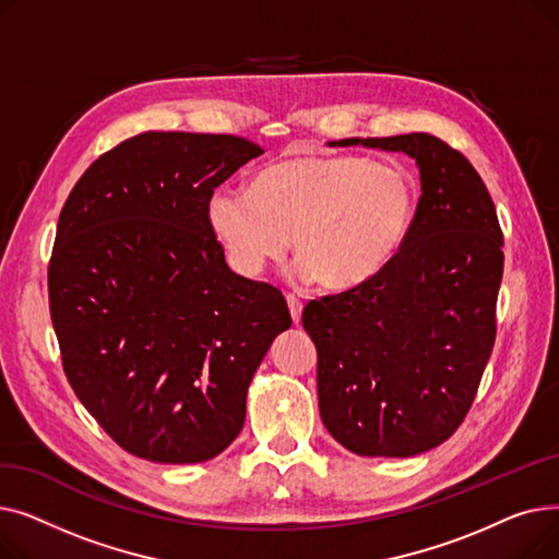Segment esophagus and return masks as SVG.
I'll return each mask as SVG.
<instances>
[{
	"instance_id": "esophagus-1",
	"label": "esophagus",
	"mask_w": 559,
	"mask_h": 559,
	"mask_svg": "<svg viewBox=\"0 0 559 559\" xmlns=\"http://www.w3.org/2000/svg\"><path fill=\"white\" fill-rule=\"evenodd\" d=\"M285 301H287V308H289V314H292V319H295V324H299L301 321V310H304V304L295 297V295H287L285 297Z\"/></svg>"
}]
</instances>
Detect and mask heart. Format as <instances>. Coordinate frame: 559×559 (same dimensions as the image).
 I'll return each mask as SVG.
<instances>
[{"instance_id": "heart-1", "label": "heart", "mask_w": 559, "mask_h": 559, "mask_svg": "<svg viewBox=\"0 0 559 559\" xmlns=\"http://www.w3.org/2000/svg\"><path fill=\"white\" fill-rule=\"evenodd\" d=\"M417 209L403 167L354 154L295 156L262 169L247 190H215L209 224L235 270L255 276L289 247L297 274L356 287L403 247Z\"/></svg>"}]
</instances>
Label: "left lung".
I'll use <instances>...</instances> for the list:
<instances>
[{
	"label": "left lung",
	"mask_w": 559,
	"mask_h": 559,
	"mask_svg": "<svg viewBox=\"0 0 559 559\" xmlns=\"http://www.w3.org/2000/svg\"><path fill=\"white\" fill-rule=\"evenodd\" d=\"M337 144L413 156L421 197L388 267L304 308L319 415L350 453L409 457L447 442L476 399L496 340L503 230L480 174L442 138Z\"/></svg>",
	"instance_id": "obj_1"
}]
</instances>
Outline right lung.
Listing matches in <instances>:
<instances>
[{
  "mask_svg": "<svg viewBox=\"0 0 559 559\" xmlns=\"http://www.w3.org/2000/svg\"><path fill=\"white\" fill-rule=\"evenodd\" d=\"M260 154L238 135L144 131L87 167L58 217L47 287L63 371L131 455H219L292 324L281 289L228 270L209 224L215 188Z\"/></svg>",
  "mask_w": 559,
  "mask_h": 559,
  "instance_id": "1",
  "label": "right lung"
}]
</instances>
